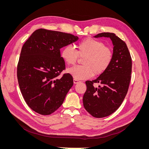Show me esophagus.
Segmentation results:
<instances>
[{
    "label": "esophagus",
    "mask_w": 149,
    "mask_h": 149,
    "mask_svg": "<svg viewBox=\"0 0 149 149\" xmlns=\"http://www.w3.org/2000/svg\"><path fill=\"white\" fill-rule=\"evenodd\" d=\"M80 81L79 80H78V79H73V83H74V84H77V83H79Z\"/></svg>",
    "instance_id": "34e87169"
}]
</instances>
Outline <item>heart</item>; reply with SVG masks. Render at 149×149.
Segmentation results:
<instances>
[{
	"instance_id": "1",
	"label": "heart",
	"mask_w": 149,
	"mask_h": 149,
	"mask_svg": "<svg viewBox=\"0 0 149 149\" xmlns=\"http://www.w3.org/2000/svg\"><path fill=\"white\" fill-rule=\"evenodd\" d=\"M62 59L68 65H73L79 56H85L82 61L83 65L75 66L68 69V72L76 79H86L95 74L100 75L109 67L113 58L112 49L106 47L100 40L86 38L77 45V49L67 45L61 52Z\"/></svg>"
}]
</instances>
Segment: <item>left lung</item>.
<instances>
[{
    "mask_svg": "<svg viewBox=\"0 0 149 149\" xmlns=\"http://www.w3.org/2000/svg\"><path fill=\"white\" fill-rule=\"evenodd\" d=\"M95 38H110L113 44V58L107 70L97 78L86 81L83 106L89 113L96 118L107 117L121 105L127 93L131 78L132 58L125 43L113 33L104 32ZM94 83H99L97 88Z\"/></svg>",
    "mask_w": 149,
    "mask_h": 149,
    "instance_id": "1",
    "label": "left lung"
}]
</instances>
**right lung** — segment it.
Segmentation results:
<instances>
[{"label": "right lung", "instance_id": "right-lung-1", "mask_svg": "<svg viewBox=\"0 0 149 149\" xmlns=\"http://www.w3.org/2000/svg\"><path fill=\"white\" fill-rule=\"evenodd\" d=\"M78 40L70 33L40 29L24 44L17 79L26 103L35 112L49 115L63 102L73 79L69 73L59 76L65 69L60 48Z\"/></svg>", "mask_w": 149, "mask_h": 149}]
</instances>
